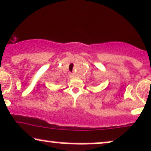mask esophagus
<instances>
[{
	"mask_svg": "<svg viewBox=\"0 0 151 151\" xmlns=\"http://www.w3.org/2000/svg\"><path fill=\"white\" fill-rule=\"evenodd\" d=\"M70 75L71 76V77H72V76H73V73H70Z\"/></svg>",
	"mask_w": 151,
	"mask_h": 151,
	"instance_id": "obj_1",
	"label": "esophagus"
}]
</instances>
